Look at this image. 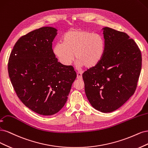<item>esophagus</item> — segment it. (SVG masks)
Returning <instances> with one entry per match:
<instances>
[{"label": "esophagus", "mask_w": 148, "mask_h": 148, "mask_svg": "<svg viewBox=\"0 0 148 148\" xmlns=\"http://www.w3.org/2000/svg\"><path fill=\"white\" fill-rule=\"evenodd\" d=\"M82 72H77V78L80 79H82Z\"/></svg>", "instance_id": "esophagus-1"}]
</instances>
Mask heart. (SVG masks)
Wrapping results in <instances>:
<instances>
[{"label":"heart","mask_w":148,"mask_h":148,"mask_svg":"<svg viewBox=\"0 0 148 148\" xmlns=\"http://www.w3.org/2000/svg\"><path fill=\"white\" fill-rule=\"evenodd\" d=\"M106 49L104 38L98 33L80 29H71L63 37V42L54 45L53 51L60 63L69 66L75 58L80 67L92 68L103 58Z\"/></svg>","instance_id":"heart-1"}]
</instances>
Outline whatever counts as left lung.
Here are the masks:
<instances>
[{"label": "left lung", "instance_id": "8db88e82", "mask_svg": "<svg viewBox=\"0 0 148 148\" xmlns=\"http://www.w3.org/2000/svg\"><path fill=\"white\" fill-rule=\"evenodd\" d=\"M106 49L103 58L82 74L85 92L91 105L102 112L121 107L136 88L141 69V54L126 33L103 27Z\"/></svg>", "mask_w": 148, "mask_h": 148}]
</instances>
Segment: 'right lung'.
Masks as SVG:
<instances>
[{"mask_svg": "<svg viewBox=\"0 0 148 148\" xmlns=\"http://www.w3.org/2000/svg\"><path fill=\"white\" fill-rule=\"evenodd\" d=\"M57 34L42 27L18 40L8 64V75L18 97L32 111L43 116L58 112L67 101L76 76L72 66L58 62L52 50Z\"/></svg>", "mask_w": 148, "mask_h": 148, "instance_id": "add662e5", "label": "right lung"}]
</instances>
